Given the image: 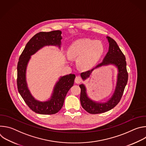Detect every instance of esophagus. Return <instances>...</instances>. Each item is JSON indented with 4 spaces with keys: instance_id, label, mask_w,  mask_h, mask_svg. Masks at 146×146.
<instances>
[{
    "instance_id": "34e87169",
    "label": "esophagus",
    "mask_w": 146,
    "mask_h": 146,
    "mask_svg": "<svg viewBox=\"0 0 146 146\" xmlns=\"http://www.w3.org/2000/svg\"><path fill=\"white\" fill-rule=\"evenodd\" d=\"M82 78L80 76H77L75 78V82L77 83V84H80V83H81L82 82Z\"/></svg>"
}]
</instances>
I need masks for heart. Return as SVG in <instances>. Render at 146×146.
I'll list each match as a JSON object with an SVG mask.
<instances>
[{
	"label": "heart",
	"mask_w": 146,
	"mask_h": 146,
	"mask_svg": "<svg viewBox=\"0 0 146 146\" xmlns=\"http://www.w3.org/2000/svg\"><path fill=\"white\" fill-rule=\"evenodd\" d=\"M104 52V46L100 41L90 38L78 39L68 48L70 58H78V66L83 70H88L94 66Z\"/></svg>",
	"instance_id": "1"
}]
</instances>
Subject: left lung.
I'll list each match as a JSON object with an SVG mask.
<instances>
[{"label": "left lung", "instance_id": "1", "mask_svg": "<svg viewBox=\"0 0 146 146\" xmlns=\"http://www.w3.org/2000/svg\"><path fill=\"white\" fill-rule=\"evenodd\" d=\"M109 43V51L100 64L92 69L82 72L81 77L83 80H86L90 77L92 72L102 66L113 65L117 68L118 74L115 91L111 98L105 102H96L88 97L86 86L81 84L79 86L81 88L80 102L82 107L90 114H99L105 113L114 108L120 101L123 95L128 78L127 70V62L125 55L122 52L115 41L107 36Z\"/></svg>", "mask_w": 146, "mask_h": 146}]
</instances>
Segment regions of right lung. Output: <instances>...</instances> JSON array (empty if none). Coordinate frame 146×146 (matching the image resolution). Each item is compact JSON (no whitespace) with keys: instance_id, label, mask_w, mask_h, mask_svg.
Returning a JSON list of instances; mask_svg holds the SVG:
<instances>
[{"instance_id":"right-lung-1","label":"right lung","mask_w":146,"mask_h":146,"mask_svg":"<svg viewBox=\"0 0 146 146\" xmlns=\"http://www.w3.org/2000/svg\"><path fill=\"white\" fill-rule=\"evenodd\" d=\"M61 34L60 31L41 32L36 34L27 44L18 62L17 82L18 92L29 108L40 114L58 113L64 105L68 92L74 84L75 74H69L60 77L54 86L51 97L46 101L36 99L28 87L26 74L31 56L45 46H56L60 49L62 38Z\"/></svg>"}]
</instances>
